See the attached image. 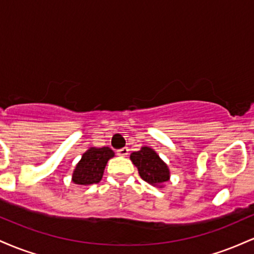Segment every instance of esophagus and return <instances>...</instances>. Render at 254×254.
Masks as SVG:
<instances>
[{
    "instance_id": "1",
    "label": "esophagus",
    "mask_w": 254,
    "mask_h": 254,
    "mask_svg": "<svg viewBox=\"0 0 254 254\" xmlns=\"http://www.w3.org/2000/svg\"><path fill=\"white\" fill-rule=\"evenodd\" d=\"M117 154H118L119 156H127V154H129V148H127V147L122 148V149H119L117 151Z\"/></svg>"
}]
</instances>
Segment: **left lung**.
<instances>
[{"mask_svg":"<svg viewBox=\"0 0 254 254\" xmlns=\"http://www.w3.org/2000/svg\"><path fill=\"white\" fill-rule=\"evenodd\" d=\"M130 159L144 182L162 188V184L170 180L168 166L151 148L142 147L141 150L133 151L130 155Z\"/></svg>","mask_w":254,"mask_h":254,"instance_id":"1","label":"left lung"}]
</instances>
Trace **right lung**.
Masks as SVG:
<instances>
[{"instance_id": "add662e5", "label": "right lung", "mask_w": 254, "mask_h": 254, "mask_svg": "<svg viewBox=\"0 0 254 254\" xmlns=\"http://www.w3.org/2000/svg\"><path fill=\"white\" fill-rule=\"evenodd\" d=\"M115 156V151L109 147L89 148L78 161L72 173V182L77 185H92L103 178L107 161Z\"/></svg>"}]
</instances>
